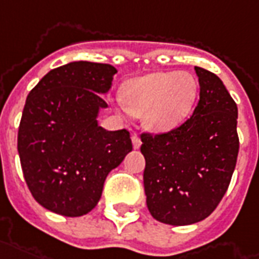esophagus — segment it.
<instances>
[{
    "label": "esophagus",
    "instance_id": "esophagus-1",
    "mask_svg": "<svg viewBox=\"0 0 259 259\" xmlns=\"http://www.w3.org/2000/svg\"><path fill=\"white\" fill-rule=\"evenodd\" d=\"M132 143H133V148L135 149H139L141 147V140L137 135H133L132 136Z\"/></svg>",
    "mask_w": 259,
    "mask_h": 259
}]
</instances>
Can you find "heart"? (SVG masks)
<instances>
[{
	"label": "heart",
	"mask_w": 259,
	"mask_h": 259,
	"mask_svg": "<svg viewBox=\"0 0 259 259\" xmlns=\"http://www.w3.org/2000/svg\"><path fill=\"white\" fill-rule=\"evenodd\" d=\"M198 97V81L189 72H152L126 82L123 103L132 114L143 116L144 127L166 133L187 120Z\"/></svg>",
	"instance_id": "obj_1"
}]
</instances>
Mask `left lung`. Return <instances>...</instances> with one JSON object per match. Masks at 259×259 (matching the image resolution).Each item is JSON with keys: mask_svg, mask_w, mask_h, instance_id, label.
<instances>
[{"mask_svg": "<svg viewBox=\"0 0 259 259\" xmlns=\"http://www.w3.org/2000/svg\"><path fill=\"white\" fill-rule=\"evenodd\" d=\"M195 71L200 95L192 116L167 133L141 135L147 206L155 220L176 227L215 210L239 154L236 103L215 74Z\"/></svg>", "mask_w": 259, "mask_h": 259, "instance_id": "1", "label": "left lung"}]
</instances>
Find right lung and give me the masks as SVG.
<instances>
[{
  "mask_svg": "<svg viewBox=\"0 0 259 259\" xmlns=\"http://www.w3.org/2000/svg\"><path fill=\"white\" fill-rule=\"evenodd\" d=\"M116 68L72 61L51 70L27 96L17 151L30 192L42 207L81 217L99 203L108 173L133 149L126 129L108 132L97 115L108 105Z\"/></svg>",
  "mask_w": 259,
  "mask_h": 259,
  "instance_id": "right-lung-1",
  "label": "right lung"
}]
</instances>
